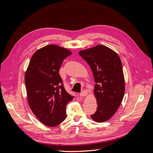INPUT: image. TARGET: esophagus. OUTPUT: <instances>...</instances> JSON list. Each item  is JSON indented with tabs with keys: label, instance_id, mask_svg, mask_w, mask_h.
I'll use <instances>...</instances> for the list:
<instances>
[{
	"label": "esophagus",
	"instance_id": "esophagus-1",
	"mask_svg": "<svg viewBox=\"0 0 153 153\" xmlns=\"http://www.w3.org/2000/svg\"><path fill=\"white\" fill-rule=\"evenodd\" d=\"M87 95V91H82V92H80V97H84V96H86Z\"/></svg>",
	"mask_w": 153,
	"mask_h": 153
}]
</instances>
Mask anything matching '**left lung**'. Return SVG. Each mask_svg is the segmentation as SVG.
Returning <instances> with one entry per match:
<instances>
[{
    "label": "left lung",
    "mask_w": 153,
    "mask_h": 153,
    "mask_svg": "<svg viewBox=\"0 0 153 153\" xmlns=\"http://www.w3.org/2000/svg\"><path fill=\"white\" fill-rule=\"evenodd\" d=\"M79 55L91 67L96 82L98 106L91 117L97 123L108 121L116 112L125 92L121 59L113 50L101 45L82 50Z\"/></svg>",
    "instance_id": "8db88e82"
}]
</instances>
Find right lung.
I'll return each instance as SVG.
<instances>
[{
    "label": "right lung",
    "mask_w": 153,
    "mask_h": 153,
    "mask_svg": "<svg viewBox=\"0 0 153 153\" xmlns=\"http://www.w3.org/2000/svg\"><path fill=\"white\" fill-rule=\"evenodd\" d=\"M72 53L68 49L49 45L32 55L25 75L28 103L41 123L54 127L66 117V106L74 97L66 91L59 71Z\"/></svg>",
    "instance_id": "1"
}]
</instances>
